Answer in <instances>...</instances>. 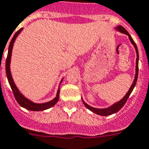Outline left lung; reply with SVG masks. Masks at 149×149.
<instances>
[{"label":"left lung","mask_w":149,"mask_h":149,"mask_svg":"<svg viewBox=\"0 0 149 149\" xmlns=\"http://www.w3.org/2000/svg\"><path fill=\"white\" fill-rule=\"evenodd\" d=\"M117 29L120 32H121V33H125V34H127V35L128 36L129 39H130V40L131 41L132 44H133V45L134 46V47H135V49H136V55H137L136 66L135 79H134V82H133V84H132L131 87H130V89H129L128 92L127 93L126 95L124 97V98H123V99H121L120 101H118V102H117L116 103H115L114 105L111 106L110 107H109V108H107V109L94 108V107H90L89 105H88L87 103H85V102H84L83 100H82V102H83L84 105L86 107V108L88 109L89 110H91V112L97 114V115H100V116H109V115H112V114H114V113H116V112H118V111H119L120 109H121L124 107V105H125V103H126L128 97H130V94H131L132 91L134 90V87H135L136 84L137 78H138V72H139V67H138V65H139V64H139V53H138V49H137L136 45L135 42L134 41V40H133V38L131 37V36L129 34V33L127 32V31L125 28H123L122 26H118Z\"/></svg>","instance_id":"1"}]
</instances>
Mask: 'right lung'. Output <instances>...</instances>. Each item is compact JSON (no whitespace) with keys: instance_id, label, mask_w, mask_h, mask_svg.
Masks as SVG:
<instances>
[{"instance_id":"add662e5","label":"right lung","mask_w":149,"mask_h":149,"mask_svg":"<svg viewBox=\"0 0 149 149\" xmlns=\"http://www.w3.org/2000/svg\"><path fill=\"white\" fill-rule=\"evenodd\" d=\"M22 28H20V29L16 33L14 34L13 37L12 38L11 41H10V46H9V49H8V54H7V57H6V76H7V79H8V82L10 85V87L12 88L13 92L14 97H15L16 101L18 102L19 105L21 107H24V108L27 109L28 110L31 111H42L45 110V109H49L51 107H52L53 106L55 105V103L58 102L59 99V94H60V90H58V92H57V95L52 100L49 102H47V103H34L33 102H31V100H28L27 98L24 97L22 94L19 92V91L18 90L17 87L15 86V83H14L13 80L12 76H11V73H10V58H11V55H12V50H13V43L15 40V38L17 37V36L19 35V33L22 31Z\"/></svg>"}]
</instances>
